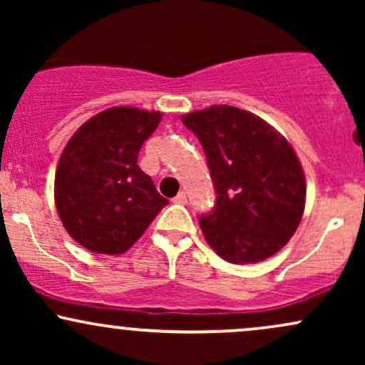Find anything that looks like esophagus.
<instances>
[{
  "instance_id": "esophagus-1",
  "label": "esophagus",
  "mask_w": 365,
  "mask_h": 365,
  "mask_svg": "<svg viewBox=\"0 0 365 365\" xmlns=\"http://www.w3.org/2000/svg\"><path fill=\"white\" fill-rule=\"evenodd\" d=\"M175 204H187V194L185 192H178L177 195L173 197Z\"/></svg>"
}]
</instances>
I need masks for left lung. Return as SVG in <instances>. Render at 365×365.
<instances>
[{
    "label": "left lung",
    "mask_w": 365,
    "mask_h": 365,
    "mask_svg": "<svg viewBox=\"0 0 365 365\" xmlns=\"http://www.w3.org/2000/svg\"><path fill=\"white\" fill-rule=\"evenodd\" d=\"M182 121L202 145L215 183V207L199 216L207 244L233 264L278 252L305 206L304 171L292 145L262 118L228 104Z\"/></svg>",
    "instance_id": "obj_1"
}]
</instances>
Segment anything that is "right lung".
Segmentation results:
<instances>
[{
	"label": "right lung",
	"mask_w": 365,
	"mask_h": 365,
	"mask_svg": "<svg viewBox=\"0 0 365 365\" xmlns=\"http://www.w3.org/2000/svg\"><path fill=\"white\" fill-rule=\"evenodd\" d=\"M161 113L116 106L92 116L58 163L54 200L66 232L96 254H123L168 204L137 165Z\"/></svg>",
	"instance_id": "1"
}]
</instances>
